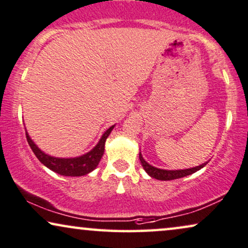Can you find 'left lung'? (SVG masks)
Listing matches in <instances>:
<instances>
[{
	"label": "left lung",
	"mask_w": 248,
	"mask_h": 248,
	"mask_svg": "<svg viewBox=\"0 0 248 248\" xmlns=\"http://www.w3.org/2000/svg\"><path fill=\"white\" fill-rule=\"evenodd\" d=\"M139 158L141 162V165L143 166V170L148 173V175L152 176L154 179L157 180H162V181H169V180H175V179H180V178H185V176L190 175L192 173L199 171V170L202 169L206 163L202 164L199 166H195L191 167V169H185V170H163V169H158V167H155L153 165H150L149 163H147L144 158L141 155V153H139Z\"/></svg>",
	"instance_id": "1"
}]
</instances>
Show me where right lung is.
I'll return each mask as SVG.
<instances>
[{"mask_svg": "<svg viewBox=\"0 0 248 248\" xmlns=\"http://www.w3.org/2000/svg\"><path fill=\"white\" fill-rule=\"evenodd\" d=\"M114 127L115 125L109 127L102 134V137L99 140V142L95 144V147H93V149L90 150L89 153L78 157H70V158H61V157H53L47 155V154L42 152L40 148L35 144L27 132H26V138H27L28 143H30L35 156L37 157L38 160L43 165H46L47 169H50L51 171L65 176H82L89 174L90 172H92L93 170L96 169L101 157L104 156L106 140H107V138L109 137V134H110V132Z\"/></svg>", "mask_w": 248, "mask_h": 248, "instance_id": "1", "label": "right lung"}]
</instances>
